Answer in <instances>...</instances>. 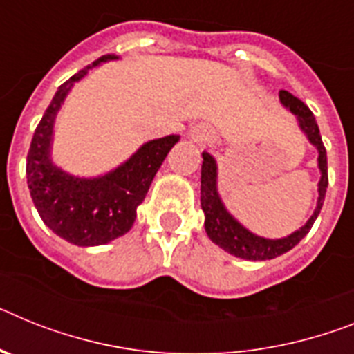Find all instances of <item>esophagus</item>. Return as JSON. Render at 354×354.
<instances>
[{
  "label": "esophagus",
  "mask_w": 354,
  "mask_h": 354,
  "mask_svg": "<svg viewBox=\"0 0 354 354\" xmlns=\"http://www.w3.org/2000/svg\"><path fill=\"white\" fill-rule=\"evenodd\" d=\"M191 136L194 138L196 142H200V144L210 140V133L207 131L205 127H194V129H192V133H191Z\"/></svg>",
  "instance_id": "esophagus-1"
}]
</instances>
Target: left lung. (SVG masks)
<instances>
[{"instance_id":"8db88e82","label":"left lung","mask_w":354,"mask_h":354,"mask_svg":"<svg viewBox=\"0 0 354 354\" xmlns=\"http://www.w3.org/2000/svg\"><path fill=\"white\" fill-rule=\"evenodd\" d=\"M279 99L286 106L293 115H297L299 126L306 133L308 140L319 149V167H320V182H319V201H317V209L313 216L308 219L301 230L293 232L292 236L283 237V239H264V237L255 236L248 232L243 225L227 212L223 207L221 200L218 196L216 189V160L209 153H203V165H201V209L205 212V230L207 236L212 239V243L223 248L228 254L241 257L248 261H268L283 255L284 252L292 250L297 243L301 241L306 234L310 232L313 227L315 219L320 214V209L324 205L326 198V189H328V156H326V147L322 144V136H320L319 126L315 120L311 109L304 102L293 97L290 91L281 90L279 91Z\"/></svg>"}]
</instances>
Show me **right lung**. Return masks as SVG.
Returning a JSON list of instances; mask_svg holds the SVG:
<instances>
[{
    "label": "right lung",
    "mask_w": 354,
    "mask_h": 354,
    "mask_svg": "<svg viewBox=\"0 0 354 354\" xmlns=\"http://www.w3.org/2000/svg\"><path fill=\"white\" fill-rule=\"evenodd\" d=\"M117 59L102 55L59 86L43 118L35 127L28 156L26 183L41 219L62 239L79 246H97L129 232L136 207L144 201L154 174L180 136H163L144 144L126 163L106 176L75 178L50 160L53 120L73 82L99 62Z\"/></svg>",
    "instance_id": "obj_1"
}]
</instances>
